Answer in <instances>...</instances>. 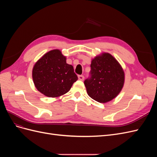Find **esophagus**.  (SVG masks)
Returning a JSON list of instances; mask_svg holds the SVG:
<instances>
[{
	"label": "esophagus",
	"mask_w": 157,
	"mask_h": 157,
	"mask_svg": "<svg viewBox=\"0 0 157 157\" xmlns=\"http://www.w3.org/2000/svg\"><path fill=\"white\" fill-rule=\"evenodd\" d=\"M78 79L80 80H83L84 78L83 75H78Z\"/></svg>",
	"instance_id": "esophagus-1"
}]
</instances>
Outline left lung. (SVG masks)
<instances>
[{
    "label": "left lung",
    "mask_w": 157,
    "mask_h": 157,
    "mask_svg": "<svg viewBox=\"0 0 157 157\" xmlns=\"http://www.w3.org/2000/svg\"><path fill=\"white\" fill-rule=\"evenodd\" d=\"M90 77L84 80L88 96L99 103L116 98L124 86V73L117 59L103 53L92 60Z\"/></svg>",
    "instance_id": "8db88e82"
}]
</instances>
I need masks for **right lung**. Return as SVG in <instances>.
Returning <instances> with one entry per match:
<instances>
[{
    "label": "right lung",
    "instance_id": "1",
    "mask_svg": "<svg viewBox=\"0 0 157 157\" xmlns=\"http://www.w3.org/2000/svg\"><path fill=\"white\" fill-rule=\"evenodd\" d=\"M35 86L44 96L56 98L68 92L78 80L73 67L66 63L59 50L47 52L36 61L33 69Z\"/></svg>",
    "mask_w": 157,
    "mask_h": 157
}]
</instances>
